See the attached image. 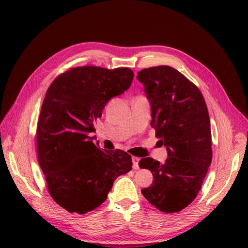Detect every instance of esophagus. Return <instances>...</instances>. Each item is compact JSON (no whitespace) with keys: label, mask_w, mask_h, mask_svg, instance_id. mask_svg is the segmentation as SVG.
Here are the masks:
<instances>
[{"label":"esophagus","mask_w":248,"mask_h":248,"mask_svg":"<svg viewBox=\"0 0 248 248\" xmlns=\"http://www.w3.org/2000/svg\"><path fill=\"white\" fill-rule=\"evenodd\" d=\"M139 158H137V157H132V162H133V168L134 169H138L139 168V165H138V163H139Z\"/></svg>","instance_id":"1"}]
</instances>
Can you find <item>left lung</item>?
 I'll list each match as a JSON object with an SVG mask.
<instances>
[{
  "mask_svg": "<svg viewBox=\"0 0 248 248\" xmlns=\"http://www.w3.org/2000/svg\"><path fill=\"white\" fill-rule=\"evenodd\" d=\"M137 79L151 103V124L168 154L163 164L151 157L140 160L139 167L154 176L141 192L161 212L174 213L195 200L211 164L208 108L196 85L173 67L144 68Z\"/></svg>",
  "mask_w": 248,
  "mask_h": 248,
  "instance_id": "1",
  "label": "left lung"
}]
</instances>
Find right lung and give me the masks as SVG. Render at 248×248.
Returning <instances> with one entry per match:
<instances>
[{"mask_svg": "<svg viewBox=\"0 0 248 248\" xmlns=\"http://www.w3.org/2000/svg\"><path fill=\"white\" fill-rule=\"evenodd\" d=\"M133 78L128 67L80 66L59 75L46 90L36 129L38 163L49 195L69 213L100 207L115 179L132 169L128 153L100 150L89 133Z\"/></svg>", "mask_w": 248, "mask_h": 248, "instance_id": "right-lung-1", "label": "right lung"}]
</instances>
